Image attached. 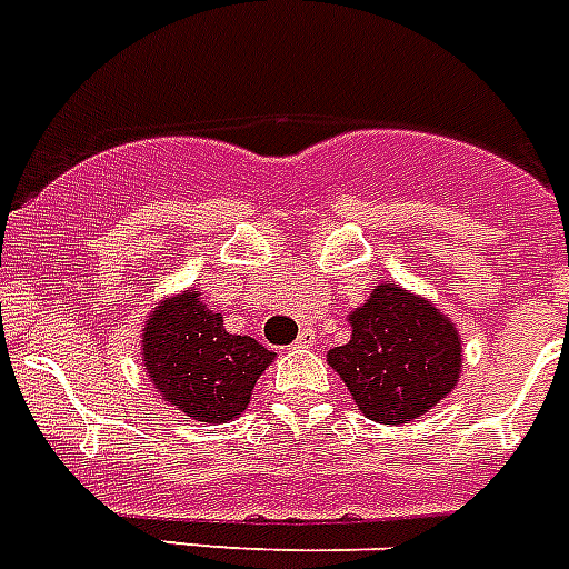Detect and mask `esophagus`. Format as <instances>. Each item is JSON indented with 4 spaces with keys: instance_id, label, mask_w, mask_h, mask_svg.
<instances>
[{
    "instance_id": "obj_1",
    "label": "esophagus",
    "mask_w": 569,
    "mask_h": 569,
    "mask_svg": "<svg viewBox=\"0 0 569 569\" xmlns=\"http://www.w3.org/2000/svg\"><path fill=\"white\" fill-rule=\"evenodd\" d=\"M315 343V329H300L298 341H295V347H300V350H307V347H312Z\"/></svg>"
}]
</instances>
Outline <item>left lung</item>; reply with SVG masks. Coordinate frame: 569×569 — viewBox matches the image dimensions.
<instances>
[{"instance_id":"1","label":"left lung","mask_w":569,"mask_h":569,"mask_svg":"<svg viewBox=\"0 0 569 569\" xmlns=\"http://www.w3.org/2000/svg\"><path fill=\"white\" fill-rule=\"evenodd\" d=\"M350 323L352 338L329 350L327 361L367 419L413 422L455 390L462 343L431 300L381 283L350 315Z\"/></svg>"}]
</instances>
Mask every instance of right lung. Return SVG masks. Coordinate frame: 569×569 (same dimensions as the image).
<instances>
[{
	"instance_id": "add662e5",
	"label": "right lung",
	"mask_w": 569,
	"mask_h": 569,
	"mask_svg": "<svg viewBox=\"0 0 569 569\" xmlns=\"http://www.w3.org/2000/svg\"><path fill=\"white\" fill-rule=\"evenodd\" d=\"M141 336V361L161 399L211 425L240 417L274 358L251 336H231L196 289L161 300Z\"/></svg>"
}]
</instances>
